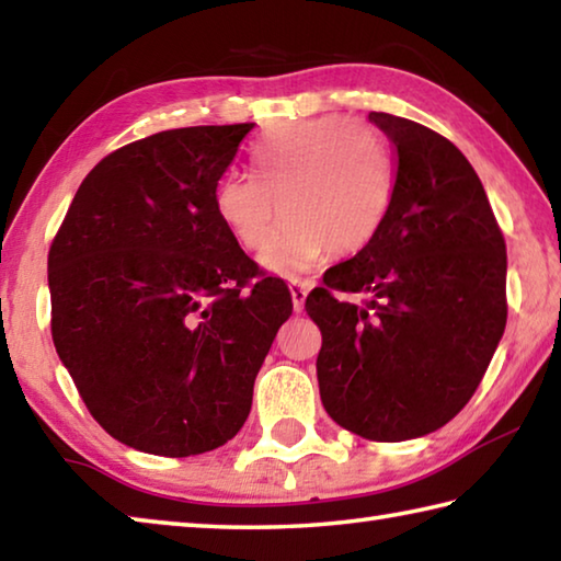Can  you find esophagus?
<instances>
[{
	"instance_id": "34e87169",
	"label": "esophagus",
	"mask_w": 561,
	"mask_h": 561,
	"mask_svg": "<svg viewBox=\"0 0 561 561\" xmlns=\"http://www.w3.org/2000/svg\"><path fill=\"white\" fill-rule=\"evenodd\" d=\"M311 287H314V284H311L309 279H291V282H289L294 311H301V309H304V299H307V294H309Z\"/></svg>"
}]
</instances>
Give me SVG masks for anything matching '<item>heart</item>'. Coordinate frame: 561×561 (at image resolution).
<instances>
[{
    "mask_svg": "<svg viewBox=\"0 0 561 561\" xmlns=\"http://www.w3.org/2000/svg\"><path fill=\"white\" fill-rule=\"evenodd\" d=\"M254 175H222L215 213L244 250L279 274L309 270L327 252L348 257L368 247L391 207L393 165L383 138L344 116L289 121L252 146Z\"/></svg>",
    "mask_w": 561,
    "mask_h": 561,
    "instance_id": "heart-1",
    "label": "heart"
}]
</instances>
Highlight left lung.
Wrapping results in <instances>:
<instances>
[{"label": "left lung", "instance_id": "1", "mask_svg": "<svg viewBox=\"0 0 561 561\" xmlns=\"http://www.w3.org/2000/svg\"><path fill=\"white\" fill-rule=\"evenodd\" d=\"M368 121L396 150L391 207L304 307L321 331L327 413L398 443L443 428L480 386L507 324V252L485 187L448 138L391 113Z\"/></svg>", "mask_w": 561, "mask_h": 561}]
</instances>
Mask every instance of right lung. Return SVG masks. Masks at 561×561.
Wrapping results in <instances>:
<instances>
[{"mask_svg":"<svg viewBox=\"0 0 561 561\" xmlns=\"http://www.w3.org/2000/svg\"><path fill=\"white\" fill-rule=\"evenodd\" d=\"M254 123L160 130L91 170L49 250L51 339L89 413L128 448L187 458L234 438L279 327L264 277L215 213Z\"/></svg>","mask_w":561,"mask_h":561,"instance_id":"add662e5","label":"right lung"}]
</instances>
